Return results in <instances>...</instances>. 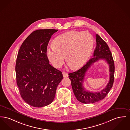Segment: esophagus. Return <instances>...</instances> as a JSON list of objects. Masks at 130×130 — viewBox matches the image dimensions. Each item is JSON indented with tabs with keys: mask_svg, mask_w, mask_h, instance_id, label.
Here are the masks:
<instances>
[{
	"mask_svg": "<svg viewBox=\"0 0 130 130\" xmlns=\"http://www.w3.org/2000/svg\"><path fill=\"white\" fill-rule=\"evenodd\" d=\"M62 74H63V76L64 77H67L68 76V73H66V72H63L62 73Z\"/></svg>",
	"mask_w": 130,
	"mask_h": 130,
	"instance_id": "esophagus-1",
	"label": "esophagus"
}]
</instances>
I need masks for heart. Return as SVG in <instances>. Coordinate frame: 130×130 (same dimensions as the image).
<instances>
[{
    "instance_id": "1",
    "label": "heart",
    "mask_w": 130,
    "mask_h": 130,
    "mask_svg": "<svg viewBox=\"0 0 130 130\" xmlns=\"http://www.w3.org/2000/svg\"><path fill=\"white\" fill-rule=\"evenodd\" d=\"M53 46L46 50V55L54 67L59 68L65 58L74 69L82 67L89 58L94 38L88 32L71 31L56 37Z\"/></svg>"
}]
</instances>
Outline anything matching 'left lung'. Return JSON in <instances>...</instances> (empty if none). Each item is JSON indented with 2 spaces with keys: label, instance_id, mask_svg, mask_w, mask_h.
<instances>
[{
  "label": "left lung",
  "instance_id": "1",
  "mask_svg": "<svg viewBox=\"0 0 130 130\" xmlns=\"http://www.w3.org/2000/svg\"><path fill=\"white\" fill-rule=\"evenodd\" d=\"M96 46L93 57L82 68L69 74V78L76 99L84 104L94 103L104 99L112 88L114 82L115 63L109 47L99 36L96 35ZM100 59L106 60L109 65L110 80L106 87L101 92H93L86 91L83 86L86 72L94 62Z\"/></svg>",
  "mask_w": 130,
  "mask_h": 130
}]
</instances>
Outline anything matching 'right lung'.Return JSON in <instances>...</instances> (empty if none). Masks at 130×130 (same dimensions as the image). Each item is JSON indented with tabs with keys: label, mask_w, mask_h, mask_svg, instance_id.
Returning <instances> with one entry per match:
<instances>
[{
	"label": "right lung",
	"mask_w": 130,
	"mask_h": 130,
	"mask_svg": "<svg viewBox=\"0 0 130 130\" xmlns=\"http://www.w3.org/2000/svg\"><path fill=\"white\" fill-rule=\"evenodd\" d=\"M57 31H33L24 41L18 54L17 84L23 99L32 107H41L51 104L63 78L61 71L49 64L46 55L49 41Z\"/></svg>",
	"instance_id": "obj_1"
}]
</instances>
